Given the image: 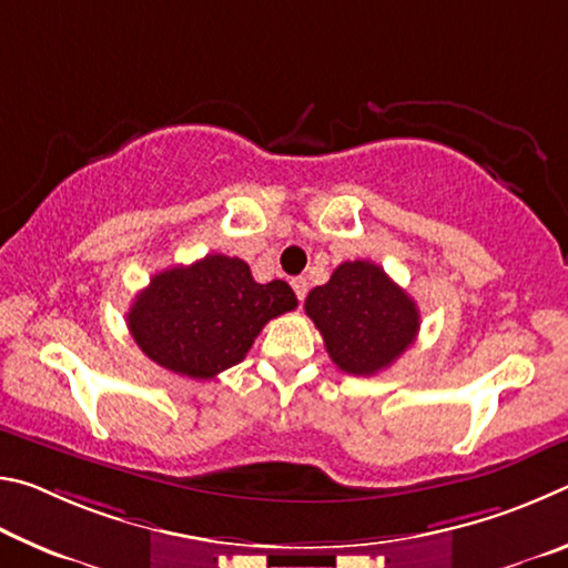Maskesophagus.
Returning <instances> with one entry per match:
<instances>
[{"mask_svg": "<svg viewBox=\"0 0 568 568\" xmlns=\"http://www.w3.org/2000/svg\"><path fill=\"white\" fill-rule=\"evenodd\" d=\"M291 285H293V291H295V297H297V301H305V295H307V281H305V277H293V281H291Z\"/></svg>", "mask_w": 568, "mask_h": 568, "instance_id": "obj_1", "label": "esophagus"}]
</instances>
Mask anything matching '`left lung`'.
Here are the masks:
<instances>
[{
	"mask_svg": "<svg viewBox=\"0 0 568 568\" xmlns=\"http://www.w3.org/2000/svg\"><path fill=\"white\" fill-rule=\"evenodd\" d=\"M305 313L325 351L351 376H373L410 348L420 328L413 297L371 261L343 263L331 281L313 287Z\"/></svg>",
	"mask_w": 568,
	"mask_h": 568,
	"instance_id": "8db88e82",
	"label": "left lung"
}]
</instances>
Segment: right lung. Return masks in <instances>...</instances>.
I'll list each match as a JSON object with an SVG mask.
<instances>
[{"label": "right lung", "mask_w": 568, "mask_h": 568, "mask_svg": "<svg viewBox=\"0 0 568 568\" xmlns=\"http://www.w3.org/2000/svg\"><path fill=\"white\" fill-rule=\"evenodd\" d=\"M295 305L285 281L255 283L245 261L215 253L152 277L134 297L128 325L150 361L210 381L243 361L265 323Z\"/></svg>", "instance_id": "1"}]
</instances>
